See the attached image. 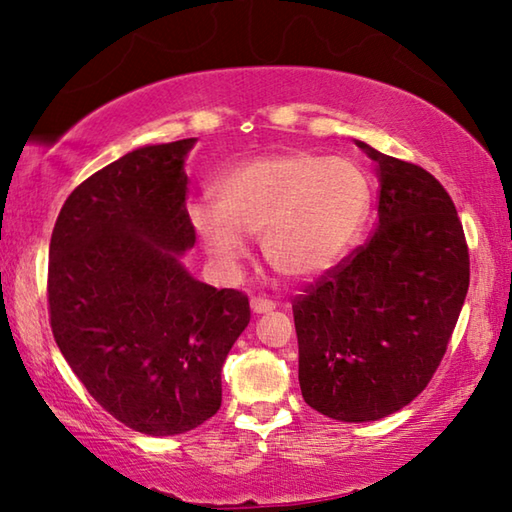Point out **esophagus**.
Instances as JSON below:
<instances>
[{
    "mask_svg": "<svg viewBox=\"0 0 512 512\" xmlns=\"http://www.w3.org/2000/svg\"><path fill=\"white\" fill-rule=\"evenodd\" d=\"M250 309H253L255 314H266V311L275 309V302L266 300V298H253L250 300Z\"/></svg>",
    "mask_w": 512,
    "mask_h": 512,
    "instance_id": "34e87169",
    "label": "esophagus"
}]
</instances>
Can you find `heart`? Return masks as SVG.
Here are the masks:
<instances>
[{
    "label": "heart",
    "instance_id": "obj_1",
    "mask_svg": "<svg viewBox=\"0 0 512 512\" xmlns=\"http://www.w3.org/2000/svg\"><path fill=\"white\" fill-rule=\"evenodd\" d=\"M370 210L372 183L357 162L296 151L235 164L216 183V203L189 216L223 271L246 255V235H262L273 271L307 282L350 253Z\"/></svg>",
    "mask_w": 512,
    "mask_h": 512
}]
</instances>
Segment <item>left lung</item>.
<instances>
[{"label": "left lung", "instance_id": "8db88e82", "mask_svg": "<svg viewBox=\"0 0 512 512\" xmlns=\"http://www.w3.org/2000/svg\"><path fill=\"white\" fill-rule=\"evenodd\" d=\"M357 146L377 164L375 235L293 300L302 397L341 422L386 418L427 388L470 287L445 187L418 164Z\"/></svg>", "mask_w": 512, "mask_h": 512}]
</instances>
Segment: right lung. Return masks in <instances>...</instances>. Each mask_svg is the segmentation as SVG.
Instances as JSON below:
<instances>
[{"mask_svg":"<svg viewBox=\"0 0 512 512\" xmlns=\"http://www.w3.org/2000/svg\"><path fill=\"white\" fill-rule=\"evenodd\" d=\"M196 137L126 153L74 189L49 244V320L69 368L112 418L149 436L221 406V368L250 323L237 289L198 282L185 158Z\"/></svg>","mask_w":512,"mask_h":512,"instance_id":"1","label":"right lung"}]
</instances>
